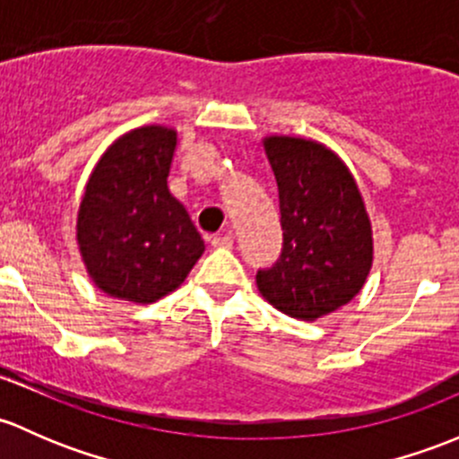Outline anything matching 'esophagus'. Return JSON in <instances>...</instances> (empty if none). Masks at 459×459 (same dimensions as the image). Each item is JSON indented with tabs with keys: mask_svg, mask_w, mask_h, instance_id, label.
<instances>
[{
	"mask_svg": "<svg viewBox=\"0 0 459 459\" xmlns=\"http://www.w3.org/2000/svg\"><path fill=\"white\" fill-rule=\"evenodd\" d=\"M231 236H212V247L214 249H231Z\"/></svg>",
	"mask_w": 459,
	"mask_h": 459,
	"instance_id": "34e87169",
	"label": "esophagus"
}]
</instances>
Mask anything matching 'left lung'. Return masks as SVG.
Listing matches in <instances>:
<instances>
[{
  "instance_id": "left-lung-1",
  "label": "left lung",
  "mask_w": 459,
  "mask_h": 459,
  "mask_svg": "<svg viewBox=\"0 0 459 459\" xmlns=\"http://www.w3.org/2000/svg\"><path fill=\"white\" fill-rule=\"evenodd\" d=\"M278 187L282 252L256 287L269 305L299 320H318L365 287L373 230L351 169L325 143L305 136H263Z\"/></svg>"
}]
</instances>
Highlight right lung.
I'll return each instance as SVG.
<instances>
[{
	"label": "right lung",
	"mask_w": 459,
	"mask_h": 459,
	"mask_svg": "<svg viewBox=\"0 0 459 459\" xmlns=\"http://www.w3.org/2000/svg\"><path fill=\"white\" fill-rule=\"evenodd\" d=\"M178 132L139 126L108 145L83 187L77 247L90 281L112 299L152 305L186 282L205 252L168 187Z\"/></svg>",
	"instance_id": "add662e5"
}]
</instances>
